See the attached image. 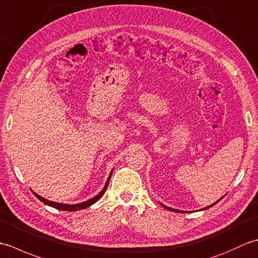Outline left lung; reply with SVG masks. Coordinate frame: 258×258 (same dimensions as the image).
Instances as JSON below:
<instances>
[{
  "label": "left lung",
  "instance_id": "obj_1",
  "mask_svg": "<svg viewBox=\"0 0 258 258\" xmlns=\"http://www.w3.org/2000/svg\"><path fill=\"white\" fill-rule=\"evenodd\" d=\"M221 200H222V199H221ZM221 200H220V201H221ZM220 201H217L216 203H218V202H220ZM216 203H214V204H212L211 206H207V207H205V208H204V210H206V208H210V207L214 206V205H215V204H216ZM162 206H163V207H165V208H167V210H169V211H174V212H179V211H177V210H173V208H169V207H167V206H165V205H163V204H162Z\"/></svg>",
  "mask_w": 258,
  "mask_h": 258
}]
</instances>
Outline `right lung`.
<instances>
[{
    "label": "right lung",
    "mask_w": 258,
    "mask_h": 258,
    "mask_svg": "<svg viewBox=\"0 0 258 258\" xmlns=\"http://www.w3.org/2000/svg\"><path fill=\"white\" fill-rule=\"evenodd\" d=\"M111 175L112 173L109 174L108 176V179L107 182L105 184V186H104V188L102 189V191H100V194H97L95 197H93V199L86 201V202H83V203H80V204H73V205H69V204H61V203H55V202H51V201H47L45 199H43V197H41L40 195H37L36 193H34V195L37 197L38 200H40L41 202L44 203V204L48 205V206H52L54 208H56V210H61V211H68V212H75V211H79V210H83V208H86L91 206L92 204H94L95 202H97L98 200L101 199V197L103 196V194L105 193V190L107 188L108 186V182H109V178H111Z\"/></svg>",
    "instance_id": "1"
}]
</instances>
